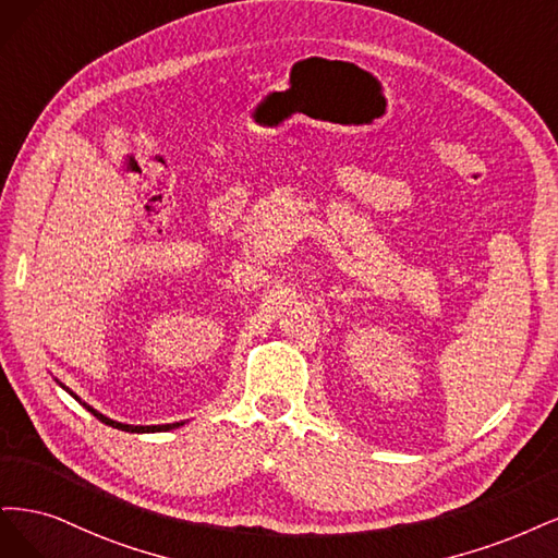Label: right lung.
Segmentation results:
<instances>
[{"label": "right lung", "instance_id": "add662e5", "mask_svg": "<svg viewBox=\"0 0 558 558\" xmlns=\"http://www.w3.org/2000/svg\"><path fill=\"white\" fill-rule=\"evenodd\" d=\"M71 393V391H69ZM71 397H74L76 401H81L76 393H71ZM85 405V403H83ZM89 412H93V415L99 420V422H104V424H109V426H113V428H120V430H132V434H155V430H169V428H175V426H181V424H165V426H132V424H120V422H113V420H109V417H104L101 412H97V410H93L89 405H85Z\"/></svg>", "mask_w": 558, "mask_h": 558}]
</instances>
